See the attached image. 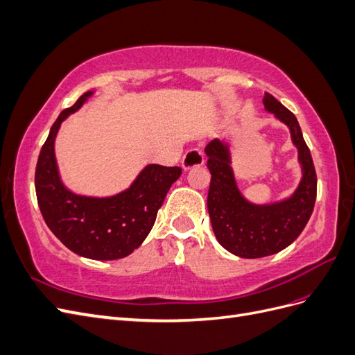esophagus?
<instances>
[{"mask_svg":"<svg viewBox=\"0 0 355 355\" xmlns=\"http://www.w3.org/2000/svg\"><path fill=\"white\" fill-rule=\"evenodd\" d=\"M202 164H204V155L197 148L189 149V151L184 155V158H182V167L185 170H189L192 167H200Z\"/></svg>","mask_w":355,"mask_h":355,"instance_id":"34e87169","label":"esophagus"}]
</instances>
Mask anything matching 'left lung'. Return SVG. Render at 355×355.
Here are the masks:
<instances>
[{"label":"left lung","mask_w":355,"mask_h":355,"mask_svg":"<svg viewBox=\"0 0 355 355\" xmlns=\"http://www.w3.org/2000/svg\"><path fill=\"white\" fill-rule=\"evenodd\" d=\"M263 105L268 112L288 127L292 142L297 148L302 179L288 198L272 204L247 201L234 178L230 145L214 139L204 149L211 175L207 209L213 232L223 249L245 259L270 256L292 244L313 214L317 197L313 157L296 116L270 93H265Z\"/></svg>","instance_id":"left-lung-1"}]
</instances>
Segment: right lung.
<instances>
[{"instance_id":"right-lung-1","label":"right lung","mask_w":355,"mask_h":355,"mask_svg":"<svg viewBox=\"0 0 355 355\" xmlns=\"http://www.w3.org/2000/svg\"><path fill=\"white\" fill-rule=\"evenodd\" d=\"M92 94L84 93L51 125L38 157L35 191L47 227L69 250L94 261H114L130 254L148 237L182 168L148 164L120 194L103 198L73 194L60 180L55 139L62 121L78 111Z\"/></svg>"}]
</instances>
